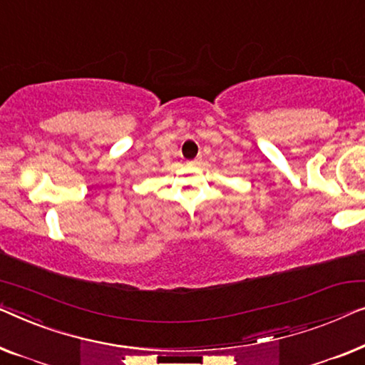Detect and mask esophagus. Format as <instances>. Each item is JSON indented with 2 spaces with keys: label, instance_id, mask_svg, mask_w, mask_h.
<instances>
[{
  "label": "esophagus",
  "instance_id": "obj_1",
  "mask_svg": "<svg viewBox=\"0 0 365 365\" xmlns=\"http://www.w3.org/2000/svg\"><path fill=\"white\" fill-rule=\"evenodd\" d=\"M198 163H200V157H197V158H195V160L190 162V165H198Z\"/></svg>",
  "mask_w": 365,
  "mask_h": 365
}]
</instances>
